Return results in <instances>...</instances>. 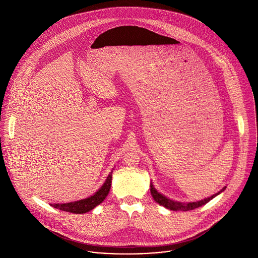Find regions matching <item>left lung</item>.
Instances as JSON below:
<instances>
[{
    "label": "left lung",
    "mask_w": 258,
    "mask_h": 258,
    "mask_svg": "<svg viewBox=\"0 0 258 258\" xmlns=\"http://www.w3.org/2000/svg\"><path fill=\"white\" fill-rule=\"evenodd\" d=\"M150 187H151V188H150L151 195H152V197L154 198V200H155L158 204L164 206V207L167 208V209L173 210V211H178V210H180V211H188V210H193V209H195V208H198V207H200V206H202V205L208 203L210 200H212L214 197H216L218 194H220V193H222V192L226 189V187H225V188H223L222 190H220L219 192H217V193H215L214 195H212L211 197L205 198V199H203V200H200V201H197V202H187V203H183V202L173 201V200H171V199H169V198L163 196L162 194H160L159 192H157V190L154 188L152 182L150 183Z\"/></svg>",
    "instance_id": "left-lung-1"
}]
</instances>
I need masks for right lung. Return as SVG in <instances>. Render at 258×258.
Wrapping results in <instances>:
<instances>
[{"label": "right lung", "instance_id": "1", "mask_svg": "<svg viewBox=\"0 0 258 258\" xmlns=\"http://www.w3.org/2000/svg\"><path fill=\"white\" fill-rule=\"evenodd\" d=\"M112 172L113 170L110 171L109 175L107 176L103 186L92 196L82 199L75 202H69V203H54L51 204V206L58 208L63 211L71 212V213H86L92 209H94L97 205L102 203L107 195L109 194L110 188H111V180H112Z\"/></svg>", "mask_w": 258, "mask_h": 258}]
</instances>
